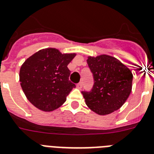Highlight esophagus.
I'll list each match as a JSON object with an SVG mask.
<instances>
[{"label": "esophagus", "instance_id": "34e87169", "mask_svg": "<svg viewBox=\"0 0 154 154\" xmlns=\"http://www.w3.org/2000/svg\"><path fill=\"white\" fill-rule=\"evenodd\" d=\"M76 86H77V88H78V89H81L82 87V82H79V83L77 84V85H76Z\"/></svg>", "mask_w": 154, "mask_h": 154}]
</instances>
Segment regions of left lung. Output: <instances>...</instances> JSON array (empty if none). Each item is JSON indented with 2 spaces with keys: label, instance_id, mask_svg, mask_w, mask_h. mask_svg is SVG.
<instances>
[{
  "label": "left lung",
  "instance_id": "1",
  "mask_svg": "<svg viewBox=\"0 0 154 154\" xmlns=\"http://www.w3.org/2000/svg\"><path fill=\"white\" fill-rule=\"evenodd\" d=\"M94 85L89 92L82 91L86 105L99 115L119 109L132 90V72L120 61L109 55L88 57Z\"/></svg>",
  "mask_w": 154,
  "mask_h": 154
}]
</instances>
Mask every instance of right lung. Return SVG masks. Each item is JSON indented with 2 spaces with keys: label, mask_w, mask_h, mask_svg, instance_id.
<instances>
[{
  "label": "right lung",
  "mask_w": 154,
  "mask_h": 154,
  "mask_svg": "<svg viewBox=\"0 0 154 154\" xmlns=\"http://www.w3.org/2000/svg\"><path fill=\"white\" fill-rule=\"evenodd\" d=\"M75 54H62L45 48L27 59L20 69L21 86L27 99L36 108L51 112L60 107L75 85L69 81L67 65Z\"/></svg>",
  "instance_id": "right-lung-1"
}]
</instances>
